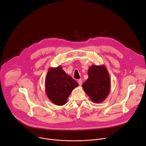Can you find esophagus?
<instances>
[{"label": "esophagus", "instance_id": "34e87169", "mask_svg": "<svg viewBox=\"0 0 146 146\" xmlns=\"http://www.w3.org/2000/svg\"><path fill=\"white\" fill-rule=\"evenodd\" d=\"M77 82H78V84H79L80 86L82 85V80L79 79V80H77Z\"/></svg>", "mask_w": 146, "mask_h": 146}]
</instances>
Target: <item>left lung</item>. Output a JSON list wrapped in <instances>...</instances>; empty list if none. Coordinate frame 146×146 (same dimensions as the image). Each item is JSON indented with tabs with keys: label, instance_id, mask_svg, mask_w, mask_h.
Here are the masks:
<instances>
[{
	"label": "left lung",
	"instance_id": "1",
	"mask_svg": "<svg viewBox=\"0 0 146 146\" xmlns=\"http://www.w3.org/2000/svg\"><path fill=\"white\" fill-rule=\"evenodd\" d=\"M88 79L82 84V88L93 102L101 103L105 100L110 91L109 72L104 65H92L88 69Z\"/></svg>",
	"mask_w": 146,
	"mask_h": 146
}]
</instances>
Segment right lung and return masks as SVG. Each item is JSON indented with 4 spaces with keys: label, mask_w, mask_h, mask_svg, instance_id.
<instances>
[{
    "label": "right lung",
    "mask_w": 146,
    "mask_h": 146,
    "mask_svg": "<svg viewBox=\"0 0 146 146\" xmlns=\"http://www.w3.org/2000/svg\"><path fill=\"white\" fill-rule=\"evenodd\" d=\"M78 86V83L60 66L50 68L47 73L46 92L48 98L56 105H64L73 90Z\"/></svg>",
    "instance_id": "obj_1"
}]
</instances>
